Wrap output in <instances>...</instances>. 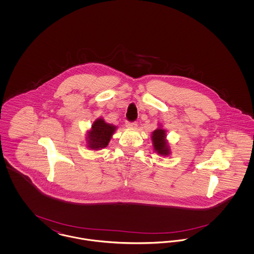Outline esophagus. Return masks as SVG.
<instances>
[{"label":"esophagus","mask_w":254,"mask_h":254,"mask_svg":"<svg viewBox=\"0 0 254 254\" xmlns=\"http://www.w3.org/2000/svg\"><path fill=\"white\" fill-rule=\"evenodd\" d=\"M126 127H127V128H130V129H135V128L137 127V124H136L135 122H132V123L127 122V123L126 124Z\"/></svg>","instance_id":"1"}]
</instances>
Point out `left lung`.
<instances>
[{
	"mask_svg": "<svg viewBox=\"0 0 254 254\" xmlns=\"http://www.w3.org/2000/svg\"><path fill=\"white\" fill-rule=\"evenodd\" d=\"M151 141L154 151L157 152L159 155L164 157L170 155L171 149L167 139V130L162 125H159L157 128L151 133Z\"/></svg>",
	"mask_w": 254,
	"mask_h": 254,
	"instance_id": "8db88e82",
	"label": "left lung"
}]
</instances>
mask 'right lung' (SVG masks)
<instances>
[{
    "label": "right lung",
    "instance_id": "1",
    "mask_svg": "<svg viewBox=\"0 0 254 254\" xmlns=\"http://www.w3.org/2000/svg\"><path fill=\"white\" fill-rule=\"evenodd\" d=\"M116 129V126L107 123L104 118H98L86 132V146L90 150H100L107 147Z\"/></svg>",
    "mask_w": 254,
    "mask_h": 254
}]
</instances>
